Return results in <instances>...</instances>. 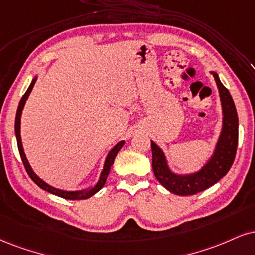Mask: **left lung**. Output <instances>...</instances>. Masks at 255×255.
<instances>
[{"label": "left lung", "instance_id": "obj_1", "mask_svg": "<svg viewBox=\"0 0 255 255\" xmlns=\"http://www.w3.org/2000/svg\"><path fill=\"white\" fill-rule=\"evenodd\" d=\"M213 73L220 91L223 109V128L214 155L201 171L186 176H178L170 171L164 153L151 141L152 167L155 178L164 188L174 195L189 196L210 188L225 177L234 162L239 142V118L231 93L220 81L216 72Z\"/></svg>", "mask_w": 255, "mask_h": 255}]
</instances>
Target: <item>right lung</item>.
<instances>
[{
    "label": "right lung",
    "instance_id": "add662e5",
    "mask_svg": "<svg viewBox=\"0 0 255 255\" xmlns=\"http://www.w3.org/2000/svg\"><path fill=\"white\" fill-rule=\"evenodd\" d=\"M36 82V78H33L32 83H30V85L27 89V91L24 93V95L21 98L20 103H19V107H17V110H16V116H15V135H16V141H17V148H19V153H20V157H21V160L23 162V166L26 168L27 173H28V176L30 177V179L34 182L36 185L39 186V188H41L42 190H45V191L50 192V194H53L56 196H59L61 198H65V199H87L89 197H91V196L96 194V192L100 191L101 189L103 188L104 184L107 182V178H108V174L110 172V167L113 166V164H114V160H115V157L118 155V153L120 149L122 148V146L125 145V141H120V142L116 145L114 148L112 149V151L109 152L108 157L106 159V164H104V168L102 171V173H101V177H100V180H98V183L96 185L94 186L93 189L90 190H87V191H63V190H59V189H56L53 188V186H50L48 184H46L44 180H41L40 178L36 176V174L33 172V170L30 168L28 161H27L26 159V155H24V152H23V148H22V143H21V136H20V119H21V113H22V109H23V106L24 103H26V100L28 98L30 91H32L33 87H34Z\"/></svg>",
    "mask_w": 255,
    "mask_h": 255
}]
</instances>
